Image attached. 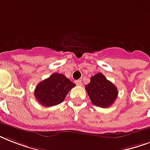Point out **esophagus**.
I'll return each mask as SVG.
<instances>
[{
	"mask_svg": "<svg viewBox=\"0 0 150 150\" xmlns=\"http://www.w3.org/2000/svg\"><path fill=\"white\" fill-rule=\"evenodd\" d=\"M75 82V84L78 85V86H81V84H82V81H81V80H76Z\"/></svg>",
	"mask_w": 150,
	"mask_h": 150,
	"instance_id": "34e87169",
	"label": "esophagus"
}]
</instances>
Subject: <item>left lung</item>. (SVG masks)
I'll list each match as a JSON object with an SVG mask.
<instances>
[{
    "label": "left lung",
    "mask_w": 150,
    "mask_h": 150,
    "mask_svg": "<svg viewBox=\"0 0 150 150\" xmlns=\"http://www.w3.org/2000/svg\"><path fill=\"white\" fill-rule=\"evenodd\" d=\"M86 90L91 102L100 107H109L117 97V89L102 73H97L90 79Z\"/></svg>",
    "instance_id": "obj_1"
}]
</instances>
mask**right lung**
<instances>
[{"label":"right lung","instance_id":"1","mask_svg":"<svg viewBox=\"0 0 150 150\" xmlns=\"http://www.w3.org/2000/svg\"><path fill=\"white\" fill-rule=\"evenodd\" d=\"M75 86V83L65 75L54 73L36 86L34 96L41 105L53 107L63 102L68 92Z\"/></svg>","mask_w":150,"mask_h":150}]
</instances>
